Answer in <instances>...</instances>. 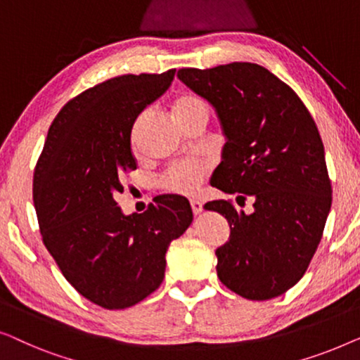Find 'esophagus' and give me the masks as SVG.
Returning a JSON list of instances; mask_svg holds the SVG:
<instances>
[{
	"mask_svg": "<svg viewBox=\"0 0 360 360\" xmlns=\"http://www.w3.org/2000/svg\"><path fill=\"white\" fill-rule=\"evenodd\" d=\"M191 207H192V212H194V215H199L202 214V210H204V202L199 199H192Z\"/></svg>",
	"mask_w": 360,
	"mask_h": 360,
	"instance_id": "obj_1",
	"label": "esophagus"
}]
</instances>
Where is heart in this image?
<instances>
[{
	"instance_id": "heart-1",
	"label": "heart",
	"mask_w": 360,
	"mask_h": 360,
	"mask_svg": "<svg viewBox=\"0 0 360 360\" xmlns=\"http://www.w3.org/2000/svg\"><path fill=\"white\" fill-rule=\"evenodd\" d=\"M174 114L181 122L186 119L192 117L197 112H207V105L202 103L195 96L184 94L174 101ZM204 179V166L200 163H179L171 166L166 171L163 179V186L171 192H178V194H192L197 187L202 184Z\"/></svg>"
}]
</instances>
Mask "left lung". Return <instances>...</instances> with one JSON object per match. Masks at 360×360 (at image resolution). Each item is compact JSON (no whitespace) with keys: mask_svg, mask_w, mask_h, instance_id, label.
<instances>
[{"mask_svg":"<svg viewBox=\"0 0 360 360\" xmlns=\"http://www.w3.org/2000/svg\"><path fill=\"white\" fill-rule=\"evenodd\" d=\"M178 78L215 109L225 145L210 184L238 194L251 214L230 202H207L230 224V240L215 251L221 283L248 300H269L305 274L331 209L325 146L315 120L269 70L235 62L182 68Z\"/></svg>","mask_w":360,"mask_h":360,"instance_id":"8db88e82","label":"left lung"}]
</instances>
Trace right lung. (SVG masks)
Instances as JSON below:
<instances>
[{
  "mask_svg": "<svg viewBox=\"0 0 360 360\" xmlns=\"http://www.w3.org/2000/svg\"><path fill=\"white\" fill-rule=\"evenodd\" d=\"M176 70L122 75L68 101L50 125L34 173V207L44 245L77 290L96 305L122 310L165 279L166 251L192 224L186 197L168 194L143 214L114 200L136 163L135 119L163 96Z\"/></svg>",
  "mask_w": 360,
  "mask_h": 360,
  "instance_id": "right-lung-1",
  "label": "right lung"
}]
</instances>
